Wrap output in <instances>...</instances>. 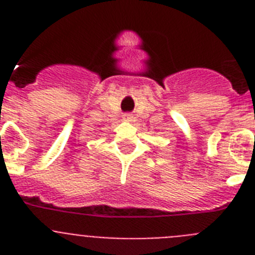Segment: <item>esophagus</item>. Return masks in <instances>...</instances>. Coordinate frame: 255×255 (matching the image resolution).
Returning <instances> with one entry per match:
<instances>
[{
    "instance_id": "esophagus-1",
    "label": "esophagus",
    "mask_w": 255,
    "mask_h": 255,
    "mask_svg": "<svg viewBox=\"0 0 255 255\" xmlns=\"http://www.w3.org/2000/svg\"><path fill=\"white\" fill-rule=\"evenodd\" d=\"M123 119H124V120H125V121H132V119H134V117H132L130 114H125V115H124Z\"/></svg>"
}]
</instances>
